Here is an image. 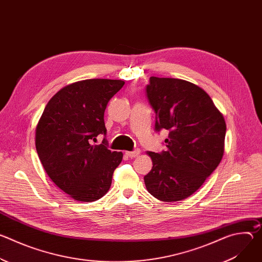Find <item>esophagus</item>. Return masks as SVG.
<instances>
[{
	"mask_svg": "<svg viewBox=\"0 0 262 262\" xmlns=\"http://www.w3.org/2000/svg\"><path fill=\"white\" fill-rule=\"evenodd\" d=\"M140 154H141V150L140 149H136V150H134V151H126L125 152V155L127 156V157H129V158H136V157H138V156H140Z\"/></svg>",
	"mask_w": 262,
	"mask_h": 262,
	"instance_id": "1",
	"label": "esophagus"
}]
</instances>
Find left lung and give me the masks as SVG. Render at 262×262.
I'll list each match as a JSON object with an SVG mask.
<instances>
[{
	"instance_id": "1",
	"label": "left lung",
	"mask_w": 262,
	"mask_h": 262,
	"mask_svg": "<svg viewBox=\"0 0 262 262\" xmlns=\"http://www.w3.org/2000/svg\"><path fill=\"white\" fill-rule=\"evenodd\" d=\"M146 95L156 112V130H169L167 150L147 152L152 169L144 176L146 189L164 202L183 200L219 166L225 120L209 95L188 81L151 77Z\"/></svg>"
}]
</instances>
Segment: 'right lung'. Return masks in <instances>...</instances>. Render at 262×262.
<instances>
[{
  "instance_id": "add662e5",
  "label": "right lung",
  "mask_w": 262,
  "mask_h": 262,
  "mask_svg": "<svg viewBox=\"0 0 262 262\" xmlns=\"http://www.w3.org/2000/svg\"><path fill=\"white\" fill-rule=\"evenodd\" d=\"M124 85L121 80L91 79L70 84L48 102L36 126L39 160L54 183L77 201L93 202L110 190L122 152L111 151L104 111L108 100Z\"/></svg>"
}]
</instances>
